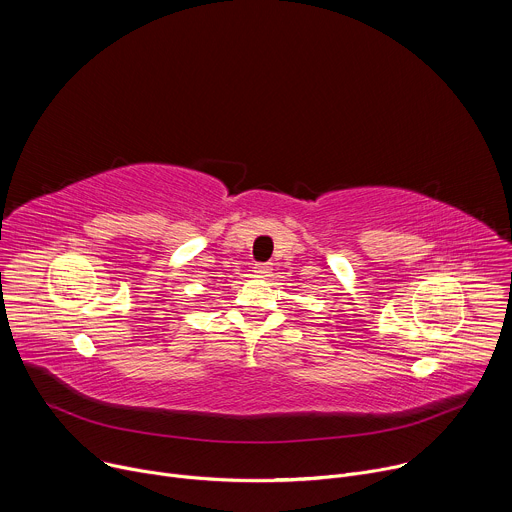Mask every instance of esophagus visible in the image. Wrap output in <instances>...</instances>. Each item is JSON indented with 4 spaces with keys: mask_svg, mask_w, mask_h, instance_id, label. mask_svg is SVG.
Masks as SVG:
<instances>
[{
    "mask_svg": "<svg viewBox=\"0 0 512 512\" xmlns=\"http://www.w3.org/2000/svg\"><path fill=\"white\" fill-rule=\"evenodd\" d=\"M253 269L257 277H267L271 273V263H257Z\"/></svg>",
    "mask_w": 512,
    "mask_h": 512,
    "instance_id": "1",
    "label": "esophagus"
}]
</instances>
